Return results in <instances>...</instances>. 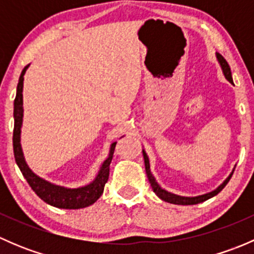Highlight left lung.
Here are the masks:
<instances>
[{"label": "left lung", "mask_w": 254, "mask_h": 254, "mask_svg": "<svg viewBox=\"0 0 254 254\" xmlns=\"http://www.w3.org/2000/svg\"><path fill=\"white\" fill-rule=\"evenodd\" d=\"M216 59H217V61H219L220 66H221V70H222V73H224L225 78H226L229 82H231V83H234V82H232L231 68H230L227 61L225 60L224 56L220 55L219 53H216ZM142 155H143V161H145L146 175H147L148 182H150L151 187H152V189H153V191H155L156 195H157L160 199H162L163 201H167V203H171V204H177V205H194V204L203 203V201L207 200V199L212 198V196H215L216 194H219L220 191L225 188V186L229 183V181L231 179V177H232V175H234V171H235V170L232 171V172L230 173V176L227 177V178L225 179V181L222 182V183L220 184L216 189L209 191V193L201 194V195H196V196H182V195H177V194H173V193H171V191H167L166 189L161 188L160 184L156 182L155 177H153L152 173H151L150 161H148V157H147V155H146L145 150H142Z\"/></svg>", "instance_id": "8db88e82"}]
</instances>
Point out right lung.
Masks as SVG:
<instances>
[{"label": "right lung", "mask_w": 254, "mask_h": 254, "mask_svg": "<svg viewBox=\"0 0 254 254\" xmlns=\"http://www.w3.org/2000/svg\"><path fill=\"white\" fill-rule=\"evenodd\" d=\"M29 65L23 68L22 73L19 76L17 86V94L14 99V130H13V151L14 158L19 167L20 172L27 179L28 184L32 187L33 190L35 191L38 196L49 205H53L59 209H82L92 205L99 199V196L103 194L104 186L108 182L109 177V166H111L113 153H114L115 143L113 142L109 150L108 157L104 160L97 173L96 178L91 183L86 184L78 188H67V187L58 186L51 182L45 181L44 178H40L39 176L35 175L29 166L25 162L24 155H23L22 145H20V131H22L23 124V81H24V75Z\"/></svg>", "instance_id": "right-lung-1"}]
</instances>
